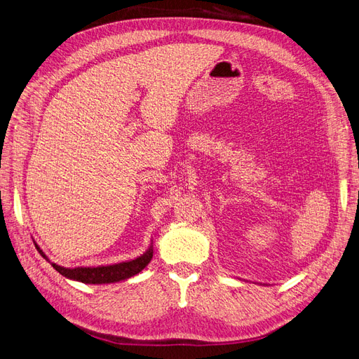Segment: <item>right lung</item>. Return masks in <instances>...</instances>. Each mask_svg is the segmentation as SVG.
<instances>
[{"instance_id":"obj_1","label":"right lung","mask_w":359,"mask_h":359,"mask_svg":"<svg viewBox=\"0 0 359 359\" xmlns=\"http://www.w3.org/2000/svg\"><path fill=\"white\" fill-rule=\"evenodd\" d=\"M37 250L40 252V255L46 258L43 250L36 245ZM154 257V250L150 248L146 253H143L142 257H138L137 259L128 261V262H121V264H114V265H106V267H77V269H65L61 267V265L52 264L53 269L68 277V279L79 280L83 283H92V285H101V283H113V282H119L130 279V277L135 276L137 273H140L146 265L150 262Z\"/></svg>"}]
</instances>
